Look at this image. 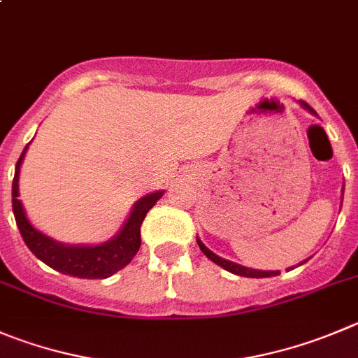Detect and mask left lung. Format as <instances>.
<instances>
[{
  "instance_id": "1",
  "label": "left lung",
  "mask_w": 358,
  "mask_h": 358,
  "mask_svg": "<svg viewBox=\"0 0 358 358\" xmlns=\"http://www.w3.org/2000/svg\"><path fill=\"white\" fill-rule=\"evenodd\" d=\"M300 103H302L303 108L307 109V111H310L313 113V115H316V111L313 108H310L309 103L307 102H303V100H300ZM198 245H199V249L203 250V255L206 256V258L208 259H212L213 263H215V265H219V266H222V268L224 270H228V272H231V273H236V275H242V277H272V275H279V270H275V272H263V270H255V268H247V266H242V265H236V263H233V262H228V259H224V258H219V256L217 255H213L212 250L208 249V247L205 245V243L201 242V240L198 238ZM307 262V259H306ZM306 262H302L300 263V265H303V263ZM293 268V266H292Z\"/></svg>"
}]
</instances>
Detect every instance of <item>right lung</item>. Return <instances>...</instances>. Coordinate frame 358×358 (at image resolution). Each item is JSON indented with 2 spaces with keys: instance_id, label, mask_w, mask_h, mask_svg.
<instances>
[{
  "instance_id": "1",
  "label": "right lung",
  "mask_w": 358,
  "mask_h": 358,
  "mask_svg": "<svg viewBox=\"0 0 358 358\" xmlns=\"http://www.w3.org/2000/svg\"><path fill=\"white\" fill-rule=\"evenodd\" d=\"M26 150H28V146L22 150L21 157L15 164V175H13L12 182V210L22 240L33 255L51 268L66 273V275L79 277V279H106V277L113 275L123 266L129 265L141 247L143 220H145L150 208L162 198L164 190L153 192V194H148L136 201L122 231L106 243H100V245H65V243L55 242L49 236L36 231L26 217L22 203L17 199L19 169H21Z\"/></svg>"
}]
</instances>
